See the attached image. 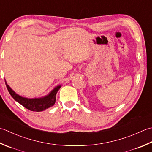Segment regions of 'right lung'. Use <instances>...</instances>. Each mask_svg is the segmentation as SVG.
<instances>
[{
	"label": "right lung",
	"instance_id": "1",
	"mask_svg": "<svg viewBox=\"0 0 152 152\" xmlns=\"http://www.w3.org/2000/svg\"><path fill=\"white\" fill-rule=\"evenodd\" d=\"M6 86L8 89V91L10 93V96L14 98L15 101L20 103L24 107L30 110L31 111H42L48 109L53 105H54L56 101V95L59 89L61 88V86H58L55 87L53 90L47 95L40 98H33V99H29V98L23 97L19 96L18 94H16V92L13 91L9 86L7 82L5 81Z\"/></svg>",
	"mask_w": 152,
	"mask_h": 152
}]
</instances>
